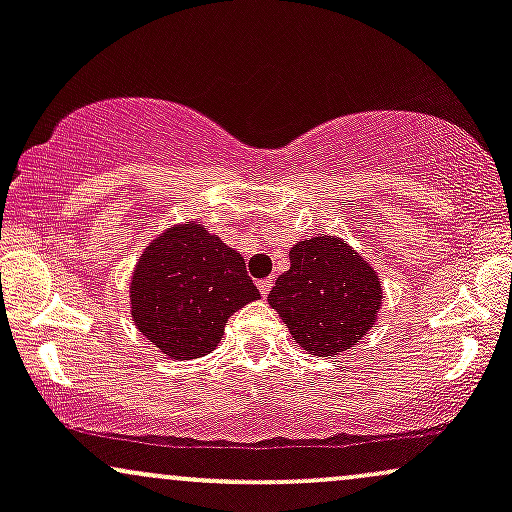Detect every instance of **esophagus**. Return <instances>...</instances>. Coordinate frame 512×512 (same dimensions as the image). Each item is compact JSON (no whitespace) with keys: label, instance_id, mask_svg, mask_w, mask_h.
Segmentation results:
<instances>
[{"label":"esophagus","instance_id":"34e87169","mask_svg":"<svg viewBox=\"0 0 512 512\" xmlns=\"http://www.w3.org/2000/svg\"><path fill=\"white\" fill-rule=\"evenodd\" d=\"M272 284H274V281H272V279H262V281H260V284H257V289H260V293H262V296H267V293H269V291H272Z\"/></svg>","mask_w":512,"mask_h":512}]
</instances>
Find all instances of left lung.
Here are the masks:
<instances>
[{
	"mask_svg": "<svg viewBox=\"0 0 512 512\" xmlns=\"http://www.w3.org/2000/svg\"><path fill=\"white\" fill-rule=\"evenodd\" d=\"M291 267L267 301L313 356H334L366 337L378 320V272L342 238L315 236L289 250Z\"/></svg>",
	"mask_w": 512,
	"mask_h": 512,
	"instance_id": "1",
	"label": "left lung"
}]
</instances>
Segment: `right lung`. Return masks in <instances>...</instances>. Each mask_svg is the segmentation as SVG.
Returning <instances> with one entry per match:
<instances>
[{
    "instance_id": "add662e5",
    "label": "right lung",
    "mask_w": 512,
    "mask_h": 512,
    "mask_svg": "<svg viewBox=\"0 0 512 512\" xmlns=\"http://www.w3.org/2000/svg\"><path fill=\"white\" fill-rule=\"evenodd\" d=\"M257 298L240 252L199 221L175 223L151 240L129 284L134 325L175 361L211 354L228 317Z\"/></svg>"
}]
</instances>
